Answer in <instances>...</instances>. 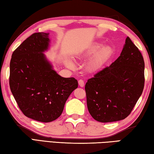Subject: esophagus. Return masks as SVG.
Returning <instances> with one entry per match:
<instances>
[{
	"mask_svg": "<svg viewBox=\"0 0 154 154\" xmlns=\"http://www.w3.org/2000/svg\"><path fill=\"white\" fill-rule=\"evenodd\" d=\"M79 86L80 87H83L85 86V82H84V80H79Z\"/></svg>",
	"mask_w": 154,
	"mask_h": 154,
	"instance_id": "obj_1",
	"label": "esophagus"
}]
</instances>
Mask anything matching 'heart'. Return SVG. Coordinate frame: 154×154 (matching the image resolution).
<instances>
[{
    "instance_id": "1",
    "label": "heart",
    "mask_w": 154,
    "mask_h": 154,
    "mask_svg": "<svg viewBox=\"0 0 154 154\" xmlns=\"http://www.w3.org/2000/svg\"><path fill=\"white\" fill-rule=\"evenodd\" d=\"M103 46L101 42H95L81 51L75 57L78 59H88L87 63V69L89 72L98 71L104 66L114 53V49L109 45ZM65 64L69 69H74L75 64L72 59H65Z\"/></svg>"
}]
</instances>
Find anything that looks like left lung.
<instances>
[{"instance_id":"obj_1","label":"left lung","mask_w":154,"mask_h":154,"mask_svg":"<svg viewBox=\"0 0 154 154\" xmlns=\"http://www.w3.org/2000/svg\"><path fill=\"white\" fill-rule=\"evenodd\" d=\"M145 63L130 38L109 67L88 79L85 85L87 107L100 122L124 120L131 114L144 88Z\"/></svg>"}]
</instances>
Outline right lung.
I'll list each match as a JSON object with an SVG mask.
<instances>
[{"mask_svg":"<svg viewBox=\"0 0 154 154\" xmlns=\"http://www.w3.org/2000/svg\"><path fill=\"white\" fill-rule=\"evenodd\" d=\"M48 35L32 34L13 51L10 62V88L19 107L26 116L42 122L60 116L78 88L77 80L59 75L43 53L49 47Z\"/></svg>","mask_w":154,"mask_h":154,"instance_id":"1","label":"right lung"}]
</instances>
